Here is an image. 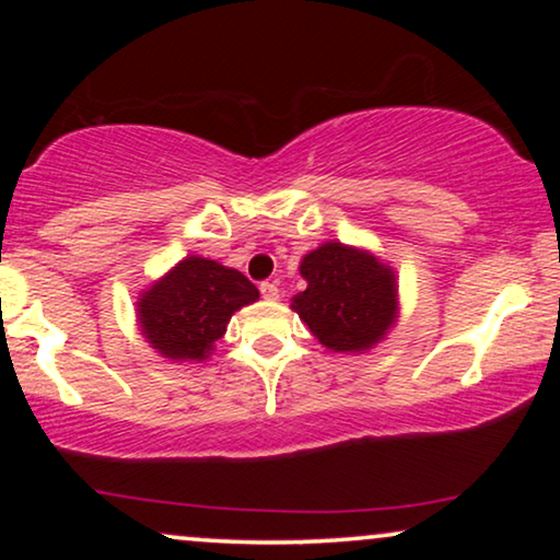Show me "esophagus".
<instances>
[{"label":"esophagus","mask_w":560,"mask_h":560,"mask_svg":"<svg viewBox=\"0 0 560 560\" xmlns=\"http://www.w3.org/2000/svg\"><path fill=\"white\" fill-rule=\"evenodd\" d=\"M259 293H262V298H267V301H278V298H280L278 282H272V280H265L262 285H259Z\"/></svg>","instance_id":"34e87169"}]
</instances>
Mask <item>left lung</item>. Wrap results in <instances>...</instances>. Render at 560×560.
I'll list each match as a JSON object with an SVG mask.
<instances>
[{
	"mask_svg": "<svg viewBox=\"0 0 560 560\" xmlns=\"http://www.w3.org/2000/svg\"><path fill=\"white\" fill-rule=\"evenodd\" d=\"M301 275L308 288L293 298V311L324 347L364 351L393 326L395 275L366 252L328 242L305 255Z\"/></svg>",
	"mask_w": 560,
	"mask_h": 560,
	"instance_id": "1",
	"label": "left lung"
}]
</instances>
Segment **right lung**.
Returning a JSON list of instances; mask_svg holds the SVG:
<instances>
[{"instance_id":"right-lung-1","label":"right lung","mask_w":560,"mask_h":560,"mask_svg":"<svg viewBox=\"0 0 560 560\" xmlns=\"http://www.w3.org/2000/svg\"><path fill=\"white\" fill-rule=\"evenodd\" d=\"M259 290L240 270L203 257H186L137 303L142 334L160 354L178 362H201L226 331L242 305Z\"/></svg>"}]
</instances>
